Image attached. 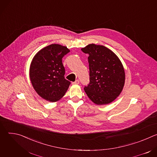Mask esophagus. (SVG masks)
I'll return each mask as SVG.
<instances>
[{
	"label": "esophagus",
	"mask_w": 157,
	"mask_h": 157,
	"mask_svg": "<svg viewBox=\"0 0 157 157\" xmlns=\"http://www.w3.org/2000/svg\"><path fill=\"white\" fill-rule=\"evenodd\" d=\"M79 83V81L78 79H76L75 82H73V84H78Z\"/></svg>",
	"instance_id": "1"
}]
</instances>
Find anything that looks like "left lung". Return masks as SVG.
<instances>
[{
  "mask_svg": "<svg viewBox=\"0 0 157 157\" xmlns=\"http://www.w3.org/2000/svg\"><path fill=\"white\" fill-rule=\"evenodd\" d=\"M87 53L90 82L84 89L88 98L98 105L107 104L121 93L125 71L117 56L102 45L89 44L81 48Z\"/></svg>",
  "mask_w": 157,
  "mask_h": 157,
  "instance_id": "8db88e82",
  "label": "left lung"
}]
</instances>
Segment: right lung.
Segmentation results:
<instances>
[{"label":"right lung","instance_id":"obj_1","mask_svg":"<svg viewBox=\"0 0 157 157\" xmlns=\"http://www.w3.org/2000/svg\"><path fill=\"white\" fill-rule=\"evenodd\" d=\"M70 50L58 44H52L40 50L30 66V78L37 94L50 102L61 99L71 84L64 78L63 57Z\"/></svg>","mask_w":157,"mask_h":157}]
</instances>
